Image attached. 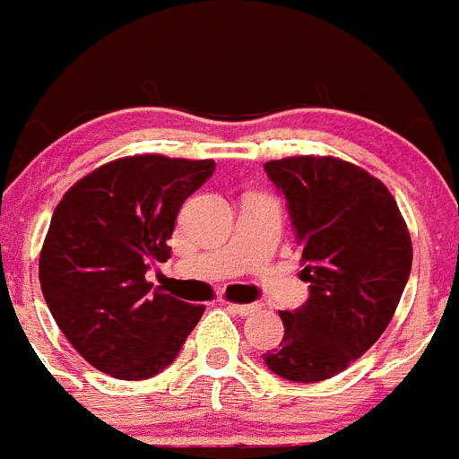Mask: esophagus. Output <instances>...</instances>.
Segmentation results:
<instances>
[{"mask_svg":"<svg viewBox=\"0 0 459 459\" xmlns=\"http://www.w3.org/2000/svg\"><path fill=\"white\" fill-rule=\"evenodd\" d=\"M226 307H229L233 314H240V316H249V314H255V311H259V304H233V301H229Z\"/></svg>","mask_w":459,"mask_h":459,"instance_id":"esophagus-1","label":"esophagus"}]
</instances>
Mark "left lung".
Masks as SVG:
<instances>
[{
  "label": "left lung",
  "instance_id": "left-lung-1",
  "mask_svg": "<svg viewBox=\"0 0 459 459\" xmlns=\"http://www.w3.org/2000/svg\"><path fill=\"white\" fill-rule=\"evenodd\" d=\"M288 200L308 299L281 311L285 337L264 363L290 382H323L370 349L394 318L412 266V242L379 178L339 158L271 160Z\"/></svg>",
  "mask_w": 459,
  "mask_h": 459
}]
</instances>
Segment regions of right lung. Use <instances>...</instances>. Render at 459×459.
<instances>
[{
    "label": "right lung",
    "instance_id": "obj_1",
    "mask_svg": "<svg viewBox=\"0 0 459 459\" xmlns=\"http://www.w3.org/2000/svg\"><path fill=\"white\" fill-rule=\"evenodd\" d=\"M214 174V160L132 155L70 188L39 255L47 307L96 370L148 379L178 356L204 307L152 290L145 271L167 262L186 203Z\"/></svg>",
    "mask_w": 459,
    "mask_h": 459
}]
</instances>
